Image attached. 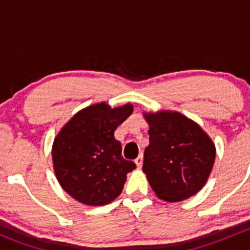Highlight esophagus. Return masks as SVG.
<instances>
[{"mask_svg": "<svg viewBox=\"0 0 250 250\" xmlns=\"http://www.w3.org/2000/svg\"><path fill=\"white\" fill-rule=\"evenodd\" d=\"M135 163H136V165H137L138 168H141V167H142V165H143V155H142V154H140V155H138V158L136 159Z\"/></svg>", "mask_w": 250, "mask_h": 250, "instance_id": "1", "label": "esophagus"}]
</instances>
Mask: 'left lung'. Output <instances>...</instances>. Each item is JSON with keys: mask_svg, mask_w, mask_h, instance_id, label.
<instances>
[{"mask_svg": "<svg viewBox=\"0 0 250 250\" xmlns=\"http://www.w3.org/2000/svg\"><path fill=\"white\" fill-rule=\"evenodd\" d=\"M149 124V146L143 172L158 197L167 202L187 200L207 182L215 146L196 123L176 112L144 115Z\"/></svg>", "mask_w": 250, "mask_h": 250, "instance_id": "8db88e82", "label": "left lung"}]
</instances>
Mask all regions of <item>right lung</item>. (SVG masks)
Returning <instances> with one entry per match:
<instances>
[{
    "label": "right lung",
    "mask_w": 250,
    "mask_h": 250,
    "mask_svg": "<svg viewBox=\"0 0 250 250\" xmlns=\"http://www.w3.org/2000/svg\"><path fill=\"white\" fill-rule=\"evenodd\" d=\"M132 104H94L77 113L53 144V163L62 189L87 206H104L123 191L126 174L136 168L122 155L114 131L132 113Z\"/></svg>",
    "instance_id": "right-lung-1"
}]
</instances>
